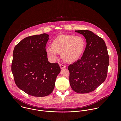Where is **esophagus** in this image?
<instances>
[{"label": "esophagus", "instance_id": "obj_1", "mask_svg": "<svg viewBox=\"0 0 121 121\" xmlns=\"http://www.w3.org/2000/svg\"><path fill=\"white\" fill-rule=\"evenodd\" d=\"M59 66H60L61 69H63V68H64L66 67V66L65 65H62V64H60Z\"/></svg>", "mask_w": 121, "mask_h": 121}]
</instances>
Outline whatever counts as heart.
<instances>
[{"mask_svg": "<svg viewBox=\"0 0 121 121\" xmlns=\"http://www.w3.org/2000/svg\"><path fill=\"white\" fill-rule=\"evenodd\" d=\"M85 45V41L81 36L61 35L53 41L52 46L49 45L45 48V51L52 60H56L58 58V53H61L64 60L72 62L81 56Z\"/></svg>", "mask_w": 121, "mask_h": 121, "instance_id": "heart-1", "label": "heart"}]
</instances>
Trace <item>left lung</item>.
Returning <instances> with one entry per match:
<instances>
[{
	"label": "left lung",
	"instance_id": "left-lung-1",
	"mask_svg": "<svg viewBox=\"0 0 121 121\" xmlns=\"http://www.w3.org/2000/svg\"><path fill=\"white\" fill-rule=\"evenodd\" d=\"M85 37L87 45L80 59L68 66L72 89L78 93L94 91L107 77L109 57L105 42L88 30H75Z\"/></svg>",
	"mask_w": 121,
	"mask_h": 121
}]
</instances>
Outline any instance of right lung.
<instances>
[{
	"instance_id": "1",
	"label": "right lung",
	"mask_w": 121,
	"mask_h": 121,
	"mask_svg": "<svg viewBox=\"0 0 121 121\" xmlns=\"http://www.w3.org/2000/svg\"><path fill=\"white\" fill-rule=\"evenodd\" d=\"M49 35L46 33L29 36L13 50L11 71L19 89L34 97H44L54 90L61 69L57 63H50L45 51Z\"/></svg>"
}]
</instances>
